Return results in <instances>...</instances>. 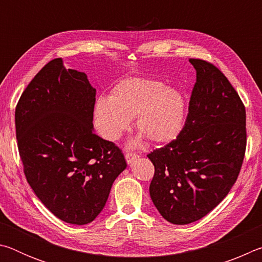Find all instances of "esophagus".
<instances>
[{
	"instance_id": "esophagus-1",
	"label": "esophagus",
	"mask_w": 262,
	"mask_h": 262,
	"mask_svg": "<svg viewBox=\"0 0 262 262\" xmlns=\"http://www.w3.org/2000/svg\"><path fill=\"white\" fill-rule=\"evenodd\" d=\"M125 157H126L127 163L128 164H132L133 162L135 161V159H137V158L140 157V155L136 154V152H126L125 154Z\"/></svg>"
}]
</instances>
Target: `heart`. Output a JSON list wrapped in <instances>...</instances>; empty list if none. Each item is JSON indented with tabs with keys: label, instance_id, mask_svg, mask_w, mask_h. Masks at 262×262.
Segmentation results:
<instances>
[{
	"label": "heart",
	"instance_id": "heart-1",
	"mask_svg": "<svg viewBox=\"0 0 262 262\" xmlns=\"http://www.w3.org/2000/svg\"><path fill=\"white\" fill-rule=\"evenodd\" d=\"M185 97L179 89L156 79L130 78L119 82L108 97L96 101V122L100 135L117 141L135 118L137 130L156 143L176 139L183 129ZM136 139L134 143H139Z\"/></svg>",
	"mask_w": 262,
	"mask_h": 262
}]
</instances>
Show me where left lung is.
<instances>
[{"label": "left lung", "instance_id": "1", "mask_svg": "<svg viewBox=\"0 0 262 262\" xmlns=\"http://www.w3.org/2000/svg\"><path fill=\"white\" fill-rule=\"evenodd\" d=\"M196 70L185 126L177 139L148 155L155 166L149 192L172 224L202 219L236 183L246 150V111L241 97L210 62Z\"/></svg>", "mask_w": 262, "mask_h": 262}]
</instances>
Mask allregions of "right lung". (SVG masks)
I'll list each match as a JSON object with an SVG mask.
<instances>
[{
	"label": "right lung",
	"instance_id": "obj_1",
	"mask_svg": "<svg viewBox=\"0 0 262 262\" xmlns=\"http://www.w3.org/2000/svg\"><path fill=\"white\" fill-rule=\"evenodd\" d=\"M96 89L86 75L48 62L15 111L16 137L31 188L52 214L84 225L103 210L127 166L121 149L94 133Z\"/></svg>",
	"mask_w": 262,
	"mask_h": 262
}]
</instances>
